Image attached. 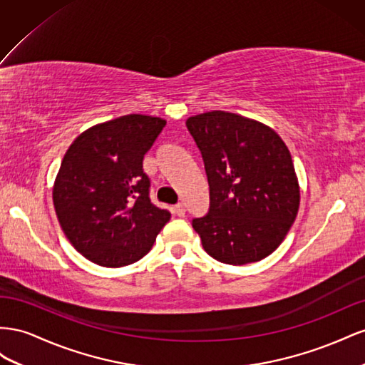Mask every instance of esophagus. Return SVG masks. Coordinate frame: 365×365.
Masks as SVG:
<instances>
[{
    "instance_id": "1",
    "label": "esophagus",
    "mask_w": 365,
    "mask_h": 365,
    "mask_svg": "<svg viewBox=\"0 0 365 365\" xmlns=\"http://www.w3.org/2000/svg\"><path fill=\"white\" fill-rule=\"evenodd\" d=\"M174 212H175V215H179V217H183V215L186 214V210H185V205H183V203H179V205H175V206H174Z\"/></svg>"
}]
</instances>
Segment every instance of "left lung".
Wrapping results in <instances>:
<instances>
[{
    "instance_id": "left-lung-1",
    "label": "left lung",
    "mask_w": 365,
    "mask_h": 365,
    "mask_svg": "<svg viewBox=\"0 0 365 365\" xmlns=\"http://www.w3.org/2000/svg\"><path fill=\"white\" fill-rule=\"evenodd\" d=\"M202 153L210 210L192 218L217 262L247 264L272 254L299 207L292 155L278 134L235 113L207 111L186 120Z\"/></svg>"
}]
</instances>
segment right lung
<instances>
[{
  "label": "right lung",
  "instance_id": "obj_1",
  "mask_svg": "<svg viewBox=\"0 0 365 365\" xmlns=\"http://www.w3.org/2000/svg\"><path fill=\"white\" fill-rule=\"evenodd\" d=\"M166 122L128 114L88 128L67 150L53 186L59 225L90 262L122 267L153 247L170 211L151 203L143 155Z\"/></svg>",
  "mask_w": 365,
  "mask_h": 365
}]
</instances>
